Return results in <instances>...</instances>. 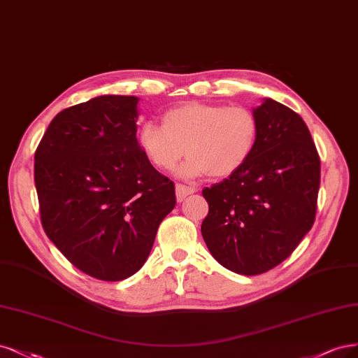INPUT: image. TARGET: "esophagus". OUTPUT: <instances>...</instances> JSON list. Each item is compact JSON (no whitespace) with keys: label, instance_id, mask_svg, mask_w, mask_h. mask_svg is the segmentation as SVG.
I'll use <instances>...</instances> for the list:
<instances>
[{"label":"esophagus","instance_id":"1","mask_svg":"<svg viewBox=\"0 0 358 358\" xmlns=\"http://www.w3.org/2000/svg\"><path fill=\"white\" fill-rule=\"evenodd\" d=\"M176 192H177V201L181 202L184 198H186V196L194 193L196 189L192 187V186H186V184L177 182V184H176Z\"/></svg>","mask_w":358,"mask_h":358}]
</instances>
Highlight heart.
<instances>
[{
    "instance_id": "b5f03b06",
    "label": "heart",
    "mask_w": 358,
    "mask_h": 358,
    "mask_svg": "<svg viewBox=\"0 0 358 358\" xmlns=\"http://www.w3.org/2000/svg\"><path fill=\"white\" fill-rule=\"evenodd\" d=\"M257 134V119L248 108L192 101L165 111L162 126L143 123L138 144L160 171L174 169L186 152L189 157L178 169L181 177L226 178L245 165Z\"/></svg>"
}]
</instances>
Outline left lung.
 Wrapping results in <instances>:
<instances>
[{"instance_id": "1", "label": "left lung", "mask_w": 358, "mask_h": 358, "mask_svg": "<svg viewBox=\"0 0 358 358\" xmlns=\"http://www.w3.org/2000/svg\"><path fill=\"white\" fill-rule=\"evenodd\" d=\"M259 134L235 174L202 190L201 232L213 257L241 275L278 266L315 220L320 156L303 119L271 98L252 110Z\"/></svg>"}]
</instances>
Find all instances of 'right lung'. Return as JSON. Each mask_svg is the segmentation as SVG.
<instances>
[{"instance_id": "add662e5", "label": "right lung", "mask_w": 358, "mask_h": 358, "mask_svg": "<svg viewBox=\"0 0 358 358\" xmlns=\"http://www.w3.org/2000/svg\"><path fill=\"white\" fill-rule=\"evenodd\" d=\"M138 98L96 96L57 113L36 150L45 235L77 269L122 281L145 263L176 187L136 140Z\"/></svg>"}]
</instances>
